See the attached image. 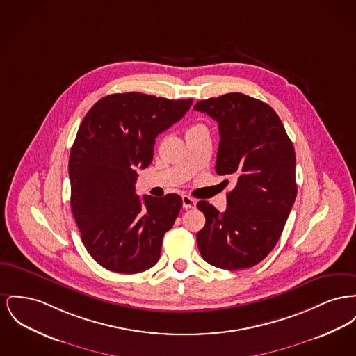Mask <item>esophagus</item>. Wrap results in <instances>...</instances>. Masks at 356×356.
I'll return each instance as SVG.
<instances>
[{
	"label": "esophagus",
	"mask_w": 356,
	"mask_h": 356,
	"mask_svg": "<svg viewBox=\"0 0 356 356\" xmlns=\"http://www.w3.org/2000/svg\"><path fill=\"white\" fill-rule=\"evenodd\" d=\"M181 200H183V207L186 209H195V207H196V200L192 199L191 196L184 195V196L181 197Z\"/></svg>",
	"instance_id": "obj_1"
}]
</instances>
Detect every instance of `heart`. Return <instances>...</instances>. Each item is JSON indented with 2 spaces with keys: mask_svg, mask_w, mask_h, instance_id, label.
Wrapping results in <instances>:
<instances>
[{
  "mask_svg": "<svg viewBox=\"0 0 356 356\" xmlns=\"http://www.w3.org/2000/svg\"><path fill=\"white\" fill-rule=\"evenodd\" d=\"M199 127H203V126H200V125L192 126V127H189L188 130H187V133H188V131H193V130H196V129H199Z\"/></svg>",
  "mask_w": 356,
  "mask_h": 356,
  "instance_id": "1",
  "label": "heart"
}]
</instances>
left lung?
I'll use <instances>...</instances> for the list:
<instances>
[{
    "label": "left lung",
    "instance_id": "obj_1",
    "mask_svg": "<svg viewBox=\"0 0 356 356\" xmlns=\"http://www.w3.org/2000/svg\"><path fill=\"white\" fill-rule=\"evenodd\" d=\"M193 108L219 125L216 173L236 179L225 212L197 203L206 216L197 248L216 268L248 269L274 249L296 200L292 141L270 106L241 92L199 101Z\"/></svg>",
    "mask_w": 356,
    "mask_h": 356
}]
</instances>
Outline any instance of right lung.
<instances>
[{
  "label": "right lung",
  "mask_w": 356,
  "mask_h": 356,
  "mask_svg": "<svg viewBox=\"0 0 356 356\" xmlns=\"http://www.w3.org/2000/svg\"><path fill=\"white\" fill-rule=\"evenodd\" d=\"M192 99L111 94L92 106L71 147V209L84 248L107 270L145 272L160 258L181 197L136 193L137 169L153 160L160 133L180 121Z\"/></svg>",
  "instance_id": "add662e5"
}]
</instances>
